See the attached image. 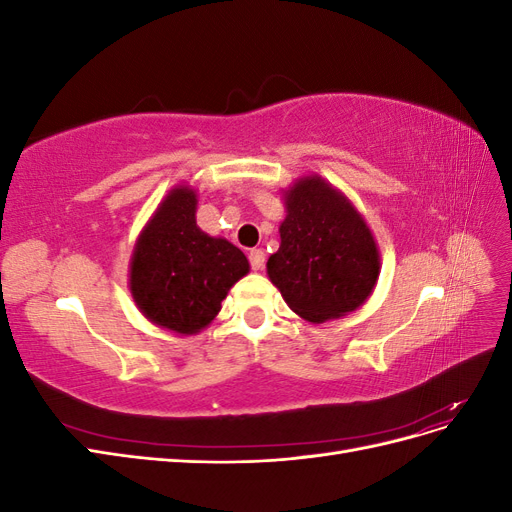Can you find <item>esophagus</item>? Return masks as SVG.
<instances>
[{"instance_id": "obj_1", "label": "esophagus", "mask_w": 512, "mask_h": 512, "mask_svg": "<svg viewBox=\"0 0 512 512\" xmlns=\"http://www.w3.org/2000/svg\"><path fill=\"white\" fill-rule=\"evenodd\" d=\"M250 265H252L254 271L265 269V252H262V250H252L250 252Z\"/></svg>"}]
</instances>
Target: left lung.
I'll use <instances>...</instances> for the list:
<instances>
[{"mask_svg": "<svg viewBox=\"0 0 512 512\" xmlns=\"http://www.w3.org/2000/svg\"><path fill=\"white\" fill-rule=\"evenodd\" d=\"M280 250L267 275L294 314L322 324L359 309L376 288L380 250L350 198L320 175L284 190Z\"/></svg>", "mask_w": 512, "mask_h": 512, "instance_id": "left-lung-1", "label": "left lung"}]
</instances>
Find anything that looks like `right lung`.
<instances>
[{"label":"right lung","mask_w":512,"mask_h":512,"mask_svg":"<svg viewBox=\"0 0 512 512\" xmlns=\"http://www.w3.org/2000/svg\"><path fill=\"white\" fill-rule=\"evenodd\" d=\"M196 207V190L175 185L143 226L130 258L128 286L138 312L177 335L207 329L228 290L250 273L237 245L198 228Z\"/></svg>","instance_id":"right-lung-1"}]
</instances>
